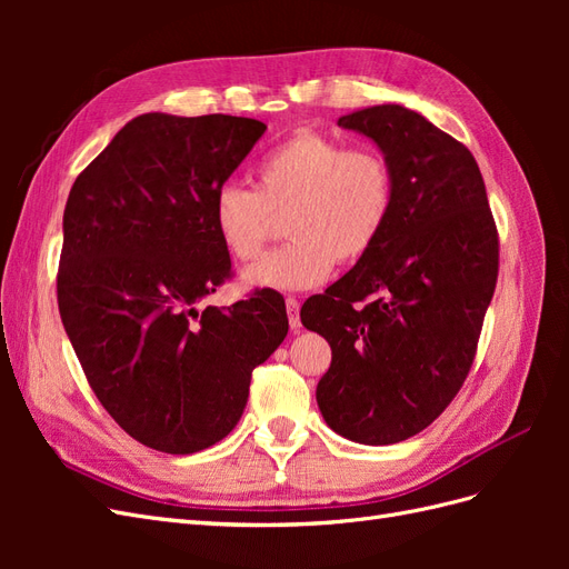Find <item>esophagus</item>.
Segmentation results:
<instances>
[{
    "label": "esophagus",
    "mask_w": 569,
    "mask_h": 569,
    "mask_svg": "<svg viewBox=\"0 0 569 569\" xmlns=\"http://www.w3.org/2000/svg\"><path fill=\"white\" fill-rule=\"evenodd\" d=\"M284 306H287V318H289V327L295 332L301 330V316H299V301L295 297H287L284 299Z\"/></svg>",
    "instance_id": "obj_1"
}]
</instances>
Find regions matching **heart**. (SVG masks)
Segmentation results:
<instances>
[{"instance_id":"heart-1","label":"heart","mask_w":569,"mask_h":569,"mask_svg":"<svg viewBox=\"0 0 569 569\" xmlns=\"http://www.w3.org/2000/svg\"><path fill=\"white\" fill-rule=\"evenodd\" d=\"M396 203L389 159L375 147H347L301 130L256 166V189L228 182L213 194L211 222L234 261L251 263L274 234L291 237L244 272L251 287L308 289L335 263L351 266L380 242Z\"/></svg>"}]
</instances>
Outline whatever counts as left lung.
Instances as JSON below:
<instances>
[{
    "label": "left lung",
    "mask_w": 569,
    "mask_h": 569,
    "mask_svg": "<svg viewBox=\"0 0 569 569\" xmlns=\"http://www.w3.org/2000/svg\"><path fill=\"white\" fill-rule=\"evenodd\" d=\"M382 149L396 178L377 247L301 322L332 347L316 389L325 422L358 443L416 437L468 377L498 278V230L470 149L416 111L382 104L339 118Z\"/></svg>",
    "instance_id": "8db88e82"
}]
</instances>
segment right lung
Returning <instances> with one entry per match:
<instances>
[{
  "instance_id": "add662e5",
  "label": "right lung",
  "mask_w": 569,
  "mask_h": 569,
  "mask_svg": "<svg viewBox=\"0 0 569 569\" xmlns=\"http://www.w3.org/2000/svg\"><path fill=\"white\" fill-rule=\"evenodd\" d=\"M263 132L222 113L137 116L68 194L61 322L99 403L149 449L187 456L228 437L253 368L287 337L272 289L197 308L232 278L213 194Z\"/></svg>"
}]
</instances>
